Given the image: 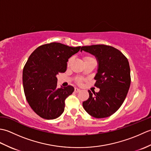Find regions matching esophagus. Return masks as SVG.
Returning <instances> with one entry per match:
<instances>
[{
  "label": "esophagus",
  "mask_w": 151,
  "mask_h": 151,
  "mask_svg": "<svg viewBox=\"0 0 151 151\" xmlns=\"http://www.w3.org/2000/svg\"><path fill=\"white\" fill-rule=\"evenodd\" d=\"M80 91H81V89H80L76 88H75V93H78V92H80Z\"/></svg>",
  "instance_id": "34e87169"
}]
</instances>
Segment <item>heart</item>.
<instances>
[{
	"label": "heart",
	"mask_w": 151,
	"mask_h": 151,
	"mask_svg": "<svg viewBox=\"0 0 151 151\" xmlns=\"http://www.w3.org/2000/svg\"><path fill=\"white\" fill-rule=\"evenodd\" d=\"M95 60V58L93 56H89V55H87V56H85L84 57V62H86V61H88V60ZM71 61H72V58H69V60H68V61H67V65H70V62H71ZM82 81H83V80L82 79V78H78V80H77V83L78 84H81V83L82 82Z\"/></svg>",
	"instance_id": "b5f03b06"
}]
</instances>
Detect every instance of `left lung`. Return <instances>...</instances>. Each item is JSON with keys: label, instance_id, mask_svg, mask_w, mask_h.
Segmentation results:
<instances>
[{"label": "left lung", "instance_id": "left-lung-1", "mask_svg": "<svg viewBox=\"0 0 151 151\" xmlns=\"http://www.w3.org/2000/svg\"><path fill=\"white\" fill-rule=\"evenodd\" d=\"M84 50L93 54L99 62V69L94 79L95 86L100 89L82 103L88 113L95 118L110 116L121 107L130 86V69L129 61L120 50L106 45L83 46Z\"/></svg>", "mask_w": 151, "mask_h": 151}]
</instances>
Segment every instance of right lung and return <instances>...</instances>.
Segmentation results:
<instances>
[{"mask_svg":"<svg viewBox=\"0 0 151 151\" xmlns=\"http://www.w3.org/2000/svg\"><path fill=\"white\" fill-rule=\"evenodd\" d=\"M81 47L53 42L41 45L28 58L22 71L25 97L35 113L54 119L64 111L65 100L74 91L71 86L57 88L56 75L67 69V62Z\"/></svg>","mask_w":151,"mask_h":151,"instance_id":"1","label":"right lung"}]
</instances>
